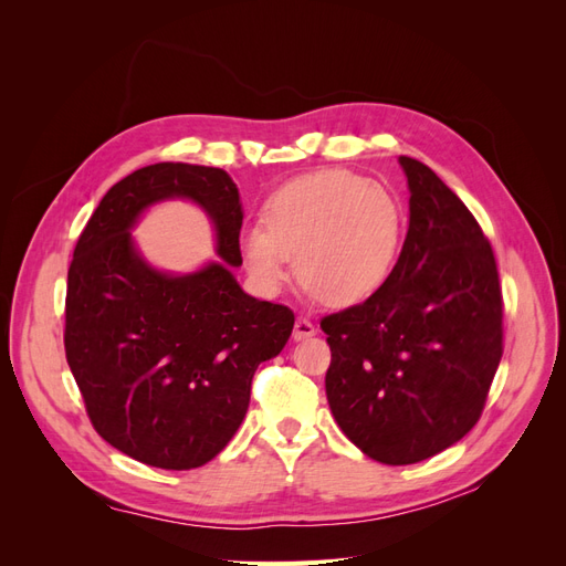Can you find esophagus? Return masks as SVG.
<instances>
[{
	"label": "esophagus",
	"mask_w": 566,
	"mask_h": 566,
	"mask_svg": "<svg viewBox=\"0 0 566 566\" xmlns=\"http://www.w3.org/2000/svg\"><path fill=\"white\" fill-rule=\"evenodd\" d=\"M316 335V328H314V323L312 321H306V318H297L295 321V328H293V337L300 342V339H306V337H314Z\"/></svg>",
	"instance_id": "1"
}]
</instances>
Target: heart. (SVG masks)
I'll return each instance as SVG.
<instances>
[{
  "label": "heart",
  "mask_w": 566,
  "mask_h": 566,
  "mask_svg": "<svg viewBox=\"0 0 566 566\" xmlns=\"http://www.w3.org/2000/svg\"><path fill=\"white\" fill-rule=\"evenodd\" d=\"M406 210L391 188L347 169H318L283 184L264 224L241 233L243 262L262 295H279L295 269L312 297L352 306L373 297L397 264Z\"/></svg>",
  "instance_id": "1"
}]
</instances>
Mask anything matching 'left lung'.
<instances>
[{"instance_id":"obj_1","label":"left lung","mask_w":566,"mask_h":566,"mask_svg":"<svg viewBox=\"0 0 566 566\" xmlns=\"http://www.w3.org/2000/svg\"><path fill=\"white\" fill-rule=\"evenodd\" d=\"M408 233L385 285L321 321L325 397L354 447L413 465L476 424L503 356V297L476 219L430 167L399 158Z\"/></svg>"}]
</instances>
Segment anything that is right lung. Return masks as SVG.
Instances as JSON below:
<instances>
[{
  "mask_svg": "<svg viewBox=\"0 0 566 566\" xmlns=\"http://www.w3.org/2000/svg\"><path fill=\"white\" fill-rule=\"evenodd\" d=\"M188 199L211 219L219 261L175 274L153 268L130 231L153 203ZM243 205L219 167L158 163L101 198L67 269L65 356L96 432L163 470L210 462L241 427L252 375L279 356L295 316L248 295Z\"/></svg>",
  "mask_w": 566,
  "mask_h": 566,
  "instance_id": "right-lung-1",
  "label": "right lung"
}]
</instances>
